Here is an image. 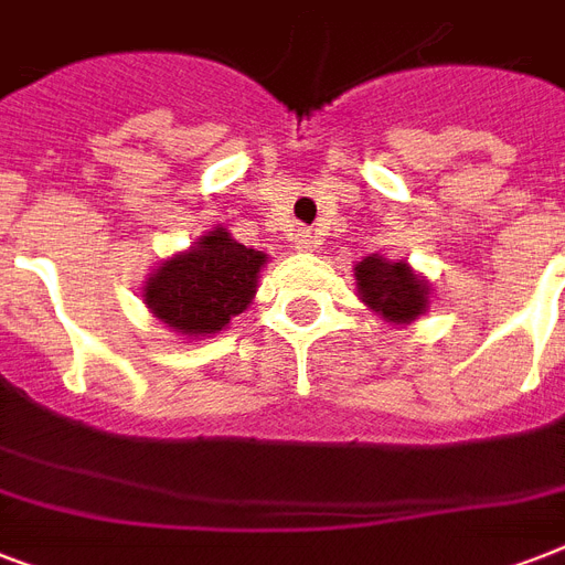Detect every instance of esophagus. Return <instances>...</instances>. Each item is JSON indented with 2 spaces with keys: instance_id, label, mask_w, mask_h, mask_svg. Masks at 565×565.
<instances>
[{
  "instance_id": "obj_1",
  "label": "esophagus",
  "mask_w": 565,
  "mask_h": 565,
  "mask_svg": "<svg viewBox=\"0 0 565 565\" xmlns=\"http://www.w3.org/2000/svg\"><path fill=\"white\" fill-rule=\"evenodd\" d=\"M322 246V234H319L317 228H301L299 234H296V248L299 252H313V248Z\"/></svg>"
}]
</instances>
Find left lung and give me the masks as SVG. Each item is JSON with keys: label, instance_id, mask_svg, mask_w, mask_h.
Here are the masks:
<instances>
[{"label": "left lung", "instance_id": "1", "mask_svg": "<svg viewBox=\"0 0 565 565\" xmlns=\"http://www.w3.org/2000/svg\"><path fill=\"white\" fill-rule=\"evenodd\" d=\"M354 284L366 308L395 326H407L428 308V284L404 260H386L381 255L363 257L361 264H354Z\"/></svg>", "mask_w": 565, "mask_h": 565}]
</instances>
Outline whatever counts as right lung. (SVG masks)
I'll return each mask as SVG.
<instances>
[{"label":"right lung","instance_id":"right-lung-1","mask_svg":"<svg viewBox=\"0 0 565 565\" xmlns=\"http://www.w3.org/2000/svg\"><path fill=\"white\" fill-rule=\"evenodd\" d=\"M264 264V252L243 246L216 225L146 278L143 305L190 340L220 334L231 317L252 305Z\"/></svg>","mask_w":565,"mask_h":565}]
</instances>
